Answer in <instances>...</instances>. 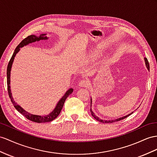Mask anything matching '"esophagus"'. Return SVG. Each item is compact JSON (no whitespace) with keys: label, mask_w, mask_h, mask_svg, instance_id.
I'll return each mask as SVG.
<instances>
[{"label":"esophagus","mask_w":157,"mask_h":157,"mask_svg":"<svg viewBox=\"0 0 157 157\" xmlns=\"http://www.w3.org/2000/svg\"><path fill=\"white\" fill-rule=\"evenodd\" d=\"M88 84H89V82H88V80H87L86 79H83L79 82V87H87L88 86Z\"/></svg>","instance_id":"esophagus-1"}]
</instances>
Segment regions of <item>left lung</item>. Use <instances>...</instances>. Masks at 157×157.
Returning <instances> with one entry per match:
<instances>
[{
	"label": "left lung",
	"instance_id": "1",
	"mask_svg": "<svg viewBox=\"0 0 157 157\" xmlns=\"http://www.w3.org/2000/svg\"><path fill=\"white\" fill-rule=\"evenodd\" d=\"M144 62H145V64H146V66H147V69L149 70V68H150V67H149V63H148V59L146 58H144ZM90 111H91V115L93 116L94 117V118H95L96 120L97 121H99V122H101V123H114V122H116V121H121V120H122V119H124V118H127L128 116H129L131 114H132V113H133V112H132L131 113H130V114H128V115H126V116H124V117H121V118H118V119H113V120H109V121H107V120H103V119H100L98 116H96L95 114H94V113L93 111H92V110H91V109H90Z\"/></svg>",
	"mask_w": 157,
	"mask_h": 157
}]
</instances>
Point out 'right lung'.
Returning <instances> with one entry per match:
<instances>
[{
  "label": "right lung",
  "instance_id": "right-lung-1",
  "mask_svg": "<svg viewBox=\"0 0 157 157\" xmlns=\"http://www.w3.org/2000/svg\"><path fill=\"white\" fill-rule=\"evenodd\" d=\"M45 35H46L45 34H43L40 35V36H35V35H30V36H29L27 38L24 39L22 41L18 44V46L16 48L14 53H13V56H12V57L9 62V64H8L7 71H6L8 92H9V98H10V101H11L12 103L14 105V107H15V109H17L18 112H20V113H21L22 115L25 116L26 119H29L33 122H36V123H46V122L52 121L55 119L59 115L60 112H61V110L63 106L64 102H65L66 98L72 93V92H73V90H74L72 88H70V89L68 90L66 92V94H64L63 97L60 99L59 101L58 102L57 105H56V106L55 107V109L52 111L50 114H48L47 115H44V116L33 115V114L28 113L27 111H26L25 109H23V108H22L21 106L18 105V104L14 101L13 96H12L10 84L11 67H12V65H13L15 56L17 55V54L20 51V48H21L25 46L26 45H28L29 44L33 43V42H36V41H40V40H47L48 38L47 36H45Z\"/></svg>",
  "mask_w": 157,
  "mask_h": 157
}]
</instances>
